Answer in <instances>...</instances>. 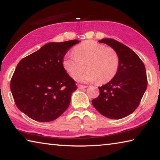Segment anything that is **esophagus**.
Instances as JSON below:
<instances>
[{"label": "esophagus", "instance_id": "34e87169", "mask_svg": "<svg viewBox=\"0 0 160 160\" xmlns=\"http://www.w3.org/2000/svg\"><path fill=\"white\" fill-rule=\"evenodd\" d=\"M86 88H88L87 85H78V88L79 89H85Z\"/></svg>", "mask_w": 160, "mask_h": 160}]
</instances>
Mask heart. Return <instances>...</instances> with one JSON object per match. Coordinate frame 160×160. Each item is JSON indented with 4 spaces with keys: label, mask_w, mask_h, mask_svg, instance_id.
Here are the masks:
<instances>
[{
    "label": "heart",
    "mask_w": 160,
    "mask_h": 160,
    "mask_svg": "<svg viewBox=\"0 0 160 160\" xmlns=\"http://www.w3.org/2000/svg\"><path fill=\"white\" fill-rule=\"evenodd\" d=\"M63 66L70 76L78 77L81 82L97 80V82L103 84L112 80L117 73L119 58L113 48L94 41H86L73 48V54L68 53L64 56ZM85 68L88 71L80 76Z\"/></svg>",
    "instance_id": "obj_1"
}]
</instances>
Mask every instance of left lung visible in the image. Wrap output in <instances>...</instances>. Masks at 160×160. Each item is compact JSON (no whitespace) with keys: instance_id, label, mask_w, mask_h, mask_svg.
I'll return each instance as SVG.
<instances>
[{"instance_id":"8db88e82","label":"left lung","mask_w":160,"mask_h":160,"mask_svg":"<svg viewBox=\"0 0 160 160\" xmlns=\"http://www.w3.org/2000/svg\"><path fill=\"white\" fill-rule=\"evenodd\" d=\"M99 42L110 46L117 52L119 67L115 77L99 87V95L92 103L103 116L123 118L137 109L147 89L145 65L133 51L118 41L103 39Z\"/></svg>"}]
</instances>
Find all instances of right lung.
<instances>
[{"instance_id":"right-lung-1","label":"right lung","mask_w":160,"mask_h":160,"mask_svg":"<svg viewBox=\"0 0 160 160\" xmlns=\"http://www.w3.org/2000/svg\"><path fill=\"white\" fill-rule=\"evenodd\" d=\"M78 40L51 42L19 62L10 81L16 106L34 121L48 122L69 107L75 80L63 66V59Z\"/></svg>"}]
</instances>
